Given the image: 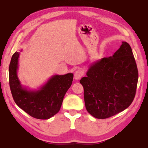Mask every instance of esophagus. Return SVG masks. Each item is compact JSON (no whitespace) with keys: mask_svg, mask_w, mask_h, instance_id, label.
<instances>
[{"mask_svg":"<svg viewBox=\"0 0 148 148\" xmlns=\"http://www.w3.org/2000/svg\"><path fill=\"white\" fill-rule=\"evenodd\" d=\"M83 75V71L82 70H78L74 73V79L76 80H79Z\"/></svg>","mask_w":148,"mask_h":148,"instance_id":"esophagus-1","label":"esophagus"}]
</instances>
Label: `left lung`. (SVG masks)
Masks as SVG:
<instances>
[{
    "label": "left lung",
    "mask_w": 148,
    "mask_h": 148,
    "mask_svg": "<svg viewBox=\"0 0 148 148\" xmlns=\"http://www.w3.org/2000/svg\"><path fill=\"white\" fill-rule=\"evenodd\" d=\"M122 42L112 56L91 63L87 76L79 82L84 88L86 109L96 119H107L123 111L135 96L137 66L130 45Z\"/></svg>",
    "instance_id": "obj_1"
}]
</instances>
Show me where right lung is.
<instances>
[{"instance_id":"obj_1","label":"right lung","mask_w":148,"mask_h":148,"mask_svg":"<svg viewBox=\"0 0 148 148\" xmlns=\"http://www.w3.org/2000/svg\"><path fill=\"white\" fill-rule=\"evenodd\" d=\"M19 56L20 52L13 53L9 66L10 87L13 100L31 116L49 119L60 111L64 96L72 85L74 74L53 75L38 90L28 89L21 85L17 76Z\"/></svg>"}]
</instances>
